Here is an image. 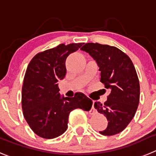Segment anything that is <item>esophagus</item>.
<instances>
[{"mask_svg": "<svg viewBox=\"0 0 156 156\" xmlns=\"http://www.w3.org/2000/svg\"><path fill=\"white\" fill-rule=\"evenodd\" d=\"M93 104H94V101H93ZM94 112H95V110H94V107H93V110H92V111H91V112L94 113Z\"/></svg>", "mask_w": 156, "mask_h": 156, "instance_id": "1", "label": "esophagus"}]
</instances>
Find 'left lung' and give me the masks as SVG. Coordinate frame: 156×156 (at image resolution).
<instances>
[{
    "label": "left lung",
    "mask_w": 156,
    "mask_h": 156,
    "mask_svg": "<svg viewBox=\"0 0 156 156\" xmlns=\"http://www.w3.org/2000/svg\"><path fill=\"white\" fill-rule=\"evenodd\" d=\"M97 62L101 82L111 90L107 101L94 103V108L108 122L103 135H114L124 130L135 116L140 96L137 73L129 56L114 46L87 43L81 48Z\"/></svg>",
    "instance_id": "8db88e82"
}]
</instances>
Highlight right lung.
<instances>
[{
	"label": "right lung",
	"instance_id": "right-lung-1",
	"mask_svg": "<svg viewBox=\"0 0 156 156\" xmlns=\"http://www.w3.org/2000/svg\"><path fill=\"white\" fill-rule=\"evenodd\" d=\"M82 43L64 44L37 54L29 63L21 94L24 117L40 137L54 139L68 129V116L75 108L89 111L92 101L81 92L75 97L61 95L58 81L66 75L65 61Z\"/></svg>",
	"mask_w": 156,
	"mask_h": 156
}]
</instances>
